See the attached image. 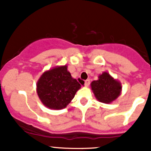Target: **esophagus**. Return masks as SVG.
Listing matches in <instances>:
<instances>
[{
    "mask_svg": "<svg viewBox=\"0 0 151 151\" xmlns=\"http://www.w3.org/2000/svg\"><path fill=\"white\" fill-rule=\"evenodd\" d=\"M89 84H90V80H89V79L85 80V86H86V87H87V86H88V85H89Z\"/></svg>",
    "mask_w": 151,
    "mask_h": 151,
    "instance_id": "obj_1",
    "label": "esophagus"
}]
</instances>
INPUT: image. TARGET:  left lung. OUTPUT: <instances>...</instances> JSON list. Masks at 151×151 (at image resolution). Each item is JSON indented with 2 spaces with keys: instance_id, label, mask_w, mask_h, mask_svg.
Returning a JSON list of instances; mask_svg holds the SVG:
<instances>
[{
  "instance_id": "8db88e82",
  "label": "left lung",
  "mask_w": 151,
  "mask_h": 151,
  "mask_svg": "<svg viewBox=\"0 0 151 151\" xmlns=\"http://www.w3.org/2000/svg\"><path fill=\"white\" fill-rule=\"evenodd\" d=\"M91 86L96 98L105 104L116 99L122 90L121 84L106 72L100 75L99 79L92 82Z\"/></svg>"
}]
</instances>
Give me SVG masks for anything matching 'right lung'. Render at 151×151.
I'll return each mask as SVG.
<instances>
[{"label":"right lung","instance_id":"right-lung-1","mask_svg":"<svg viewBox=\"0 0 151 151\" xmlns=\"http://www.w3.org/2000/svg\"><path fill=\"white\" fill-rule=\"evenodd\" d=\"M80 88V84L67 71L66 66L45 72L37 83V92L41 102L54 110L66 107Z\"/></svg>","mask_w":151,"mask_h":151}]
</instances>
